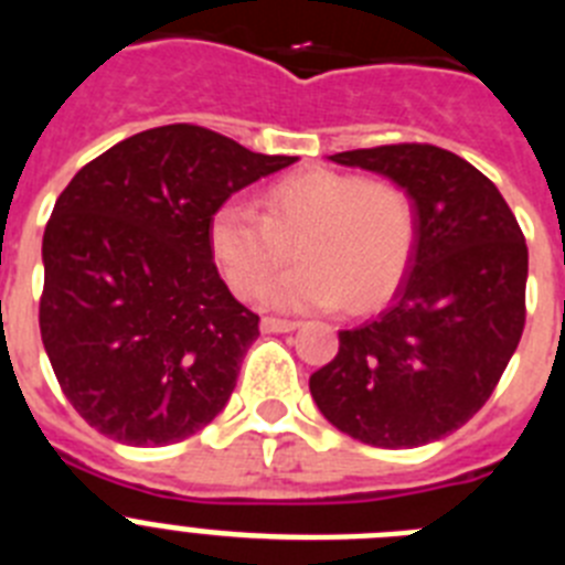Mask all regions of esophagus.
<instances>
[{"label":"esophagus","mask_w":565,"mask_h":565,"mask_svg":"<svg viewBox=\"0 0 565 565\" xmlns=\"http://www.w3.org/2000/svg\"><path fill=\"white\" fill-rule=\"evenodd\" d=\"M259 328H263L266 333H291V331H297L299 322H291V319L266 317L263 322H259Z\"/></svg>","instance_id":"obj_1"}]
</instances>
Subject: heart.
<instances>
[{
    "label": "heart",
    "mask_w": 565,
    "mask_h": 565,
    "mask_svg": "<svg viewBox=\"0 0 565 565\" xmlns=\"http://www.w3.org/2000/svg\"><path fill=\"white\" fill-rule=\"evenodd\" d=\"M228 198L209 217V248L239 297H254L285 265L300 263L266 289L277 311H351L382 302L402 282L416 248V206L398 183L362 181L337 169H308L271 183L263 198Z\"/></svg>",
    "instance_id": "1"
}]
</instances>
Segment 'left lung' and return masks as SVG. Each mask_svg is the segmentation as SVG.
<instances>
[{
    "label": "left lung",
    "instance_id": "1",
    "mask_svg": "<svg viewBox=\"0 0 565 565\" xmlns=\"http://www.w3.org/2000/svg\"><path fill=\"white\" fill-rule=\"evenodd\" d=\"M328 161L411 194L416 248L391 306L339 331L311 396L339 433L371 447L438 441L481 411L521 342L526 239L495 183L447 149L393 143Z\"/></svg>",
    "mask_w": 565,
    "mask_h": 565
}]
</instances>
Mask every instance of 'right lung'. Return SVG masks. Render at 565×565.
<instances>
[{
    "label": "right lung",
    "mask_w": 565,
    "mask_h": 565,
    "mask_svg": "<svg viewBox=\"0 0 565 565\" xmlns=\"http://www.w3.org/2000/svg\"><path fill=\"white\" fill-rule=\"evenodd\" d=\"M297 161L169 124L115 143L58 194L42 239L39 328L89 427L163 447L226 407L259 317L217 274L209 217Z\"/></svg>",
    "instance_id": "add662e5"
}]
</instances>
